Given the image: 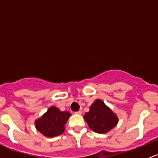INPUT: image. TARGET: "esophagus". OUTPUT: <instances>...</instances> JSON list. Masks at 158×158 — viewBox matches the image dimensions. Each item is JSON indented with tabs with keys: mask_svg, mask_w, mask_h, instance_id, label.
<instances>
[{
	"mask_svg": "<svg viewBox=\"0 0 158 158\" xmlns=\"http://www.w3.org/2000/svg\"><path fill=\"white\" fill-rule=\"evenodd\" d=\"M75 114H79V115H80V114H82V111H76V112H75Z\"/></svg>",
	"mask_w": 158,
	"mask_h": 158,
	"instance_id": "34e87169",
	"label": "esophagus"
}]
</instances>
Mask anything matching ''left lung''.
I'll use <instances>...</instances> for the list:
<instances>
[{
  "mask_svg": "<svg viewBox=\"0 0 158 158\" xmlns=\"http://www.w3.org/2000/svg\"><path fill=\"white\" fill-rule=\"evenodd\" d=\"M89 127L98 134H106L117 125L118 118L101 99H96L83 116Z\"/></svg>",
  "mask_w": 158,
  "mask_h": 158,
  "instance_id": "left-lung-1",
  "label": "left lung"
}]
</instances>
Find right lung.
Wrapping results in <instances>:
<instances>
[{"instance_id": "add662e5", "label": "right lung", "mask_w": 158, "mask_h": 158, "mask_svg": "<svg viewBox=\"0 0 158 158\" xmlns=\"http://www.w3.org/2000/svg\"><path fill=\"white\" fill-rule=\"evenodd\" d=\"M70 116L71 113L69 111H62L55 106H51L47 112L36 119L35 127L38 131L47 138L56 137L64 132L65 125Z\"/></svg>"}]
</instances>
